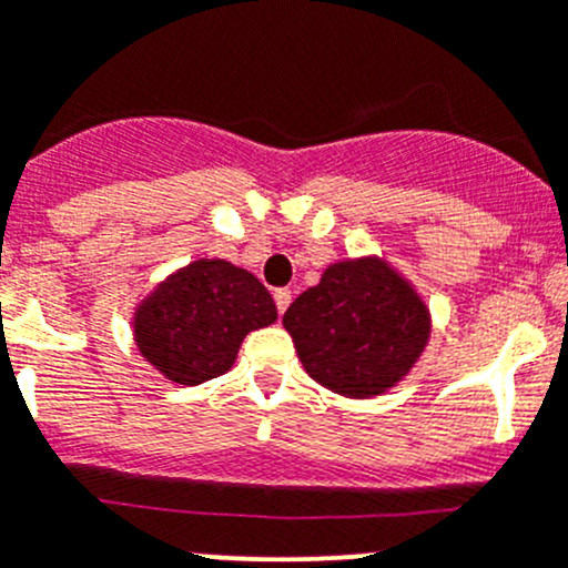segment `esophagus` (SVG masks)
<instances>
[{
  "instance_id": "esophagus-1",
  "label": "esophagus",
  "mask_w": 568,
  "mask_h": 568,
  "mask_svg": "<svg viewBox=\"0 0 568 568\" xmlns=\"http://www.w3.org/2000/svg\"><path fill=\"white\" fill-rule=\"evenodd\" d=\"M274 305H277V313H285L291 305V291L288 288H277L274 291Z\"/></svg>"
}]
</instances>
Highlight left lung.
<instances>
[{"instance_id":"1","label":"left lung","mask_w":568,"mask_h":568,"mask_svg":"<svg viewBox=\"0 0 568 568\" xmlns=\"http://www.w3.org/2000/svg\"><path fill=\"white\" fill-rule=\"evenodd\" d=\"M313 379L348 398L393 387L420 357L428 313L379 261L335 263L283 316Z\"/></svg>"}]
</instances>
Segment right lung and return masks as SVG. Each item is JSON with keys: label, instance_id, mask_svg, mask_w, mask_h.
<instances>
[{"label": "right lung", "instance_id": "1", "mask_svg": "<svg viewBox=\"0 0 568 568\" xmlns=\"http://www.w3.org/2000/svg\"><path fill=\"white\" fill-rule=\"evenodd\" d=\"M277 318L272 294L255 274L227 261H194L142 302L136 346L178 385L225 374L244 335Z\"/></svg>", "mask_w": 568, "mask_h": 568}]
</instances>
